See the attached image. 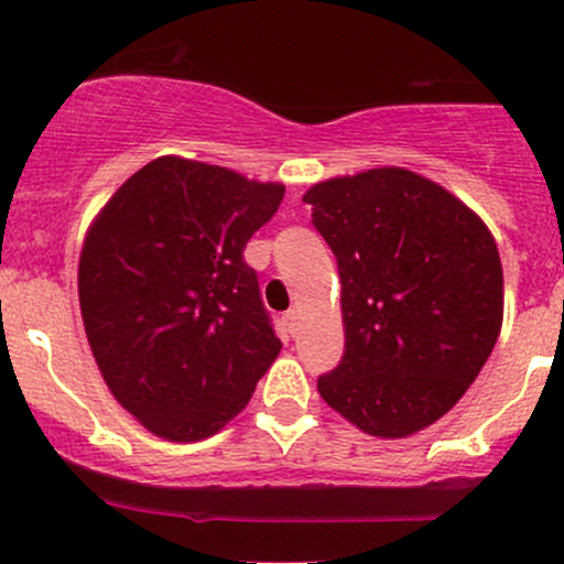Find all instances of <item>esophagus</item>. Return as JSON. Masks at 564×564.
Here are the masks:
<instances>
[{
  "label": "esophagus",
  "mask_w": 564,
  "mask_h": 564,
  "mask_svg": "<svg viewBox=\"0 0 564 564\" xmlns=\"http://www.w3.org/2000/svg\"><path fill=\"white\" fill-rule=\"evenodd\" d=\"M283 323H286L289 332L294 334V332H296V323H300V310H296V307L286 310V313H283Z\"/></svg>",
  "instance_id": "1"
}]
</instances>
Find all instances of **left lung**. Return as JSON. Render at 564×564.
<instances>
[{
    "label": "left lung",
    "instance_id": "8db88e82",
    "mask_svg": "<svg viewBox=\"0 0 564 564\" xmlns=\"http://www.w3.org/2000/svg\"><path fill=\"white\" fill-rule=\"evenodd\" d=\"M336 257L345 355L318 392L373 437L435 424L477 379L503 321L490 230L416 172L384 166L304 193Z\"/></svg>",
    "mask_w": 564,
    "mask_h": 564
}]
</instances>
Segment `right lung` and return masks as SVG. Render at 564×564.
Wrapping results in <instances>:
<instances>
[{
    "label": "right lung",
    "mask_w": 564,
    "mask_h": 564,
    "mask_svg": "<svg viewBox=\"0 0 564 564\" xmlns=\"http://www.w3.org/2000/svg\"><path fill=\"white\" fill-rule=\"evenodd\" d=\"M283 191L161 156L89 225L79 260L84 332L108 390L153 435L212 437L281 352L243 249Z\"/></svg>",
    "instance_id": "right-lung-1"
}]
</instances>
